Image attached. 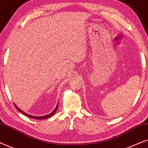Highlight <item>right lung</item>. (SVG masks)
I'll list each match as a JSON object with an SVG mask.
<instances>
[{
	"label": "right lung",
	"mask_w": 148,
	"mask_h": 148,
	"mask_svg": "<svg viewBox=\"0 0 148 148\" xmlns=\"http://www.w3.org/2000/svg\"><path fill=\"white\" fill-rule=\"evenodd\" d=\"M15 104V107H16V108L17 109V110H18V111H19L20 112L23 113V114L24 115H25V116H28V117H29V118L36 119V120H38V119H39V120H42V119H46L50 118V116H52V115H53V114H54V113H55V112H56V110H57V109H58V104L56 105V108H54V110L53 111H52V112L51 113H50V114H47V115H45V116H32V115H30V114H27V113H25V112H23V111H22V110H21V109L18 108V107H17V106H16V104Z\"/></svg>",
	"instance_id": "right-lung-1"
}]
</instances>
